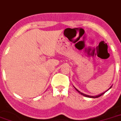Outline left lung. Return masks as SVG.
Listing matches in <instances>:
<instances>
[{
	"label": "left lung",
	"instance_id": "left-lung-1",
	"mask_svg": "<svg viewBox=\"0 0 121 121\" xmlns=\"http://www.w3.org/2000/svg\"><path fill=\"white\" fill-rule=\"evenodd\" d=\"M111 87H112V86H111V87H110V88H111ZM75 89H76V88H75ZM76 90H77L78 92H79V94H80L81 95H82L85 96V97H89V98H98V97H100L101 95H102L104 94H105V92H104V93H102V94H100V95H97V96H89V95H85V94H83V93H82V92H80L79 90H78L77 89H76Z\"/></svg>",
	"mask_w": 121,
	"mask_h": 121
}]
</instances>
